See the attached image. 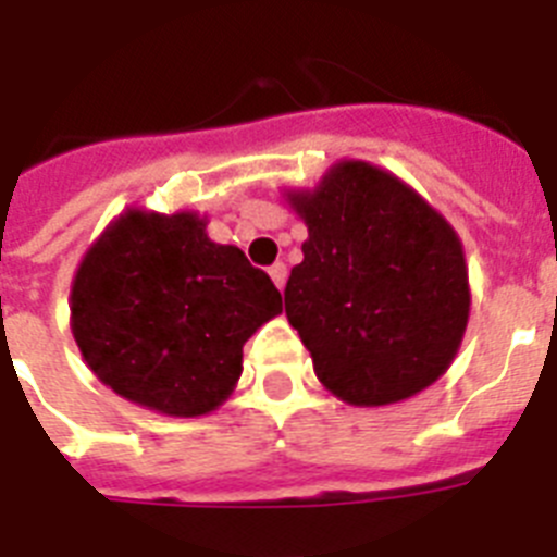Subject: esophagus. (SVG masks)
Returning a JSON list of instances; mask_svg holds the SVG:
<instances>
[{"instance_id":"1","label":"esophagus","mask_w":557,"mask_h":557,"mask_svg":"<svg viewBox=\"0 0 557 557\" xmlns=\"http://www.w3.org/2000/svg\"><path fill=\"white\" fill-rule=\"evenodd\" d=\"M269 274H271V280H274V286H277V288L286 286V277H288L286 263H274V265H271V269H269Z\"/></svg>"}]
</instances>
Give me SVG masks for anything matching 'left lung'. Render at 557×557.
Wrapping results in <instances>:
<instances>
[{
  "label": "left lung",
  "mask_w": 557,
  "mask_h": 557,
  "mask_svg": "<svg viewBox=\"0 0 557 557\" xmlns=\"http://www.w3.org/2000/svg\"><path fill=\"white\" fill-rule=\"evenodd\" d=\"M309 239L286 283V318L314 374L351 406H388L441 377L469 323V269L449 220L395 174L334 162L286 191Z\"/></svg>",
  "instance_id": "1"
}]
</instances>
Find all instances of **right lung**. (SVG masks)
<instances>
[{"mask_svg":"<svg viewBox=\"0 0 557 557\" xmlns=\"http://www.w3.org/2000/svg\"><path fill=\"white\" fill-rule=\"evenodd\" d=\"M206 225L197 211L128 208L90 243L71 283V332L90 372L169 418L223 406L246 341L283 311L269 274Z\"/></svg>","mask_w":557,"mask_h":557,"instance_id":"obj_1","label":"right lung"}]
</instances>
